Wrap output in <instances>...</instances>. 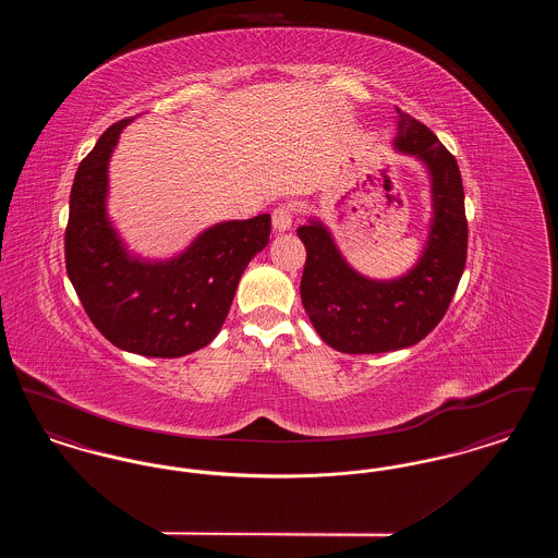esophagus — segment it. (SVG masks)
I'll use <instances>...</instances> for the list:
<instances>
[{"mask_svg": "<svg viewBox=\"0 0 558 558\" xmlns=\"http://www.w3.org/2000/svg\"><path fill=\"white\" fill-rule=\"evenodd\" d=\"M271 226L276 232H287L292 226V209L289 205H280L276 211L271 213Z\"/></svg>", "mask_w": 558, "mask_h": 558, "instance_id": "obj_1", "label": "esophagus"}]
</instances>
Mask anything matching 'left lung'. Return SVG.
Here are the masks:
<instances>
[{
    "label": "left lung",
    "mask_w": 558,
    "mask_h": 558,
    "mask_svg": "<svg viewBox=\"0 0 558 558\" xmlns=\"http://www.w3.org/2000/svg\"><path fill=\"white\" fill-rule=\"evenodd\" d=\"M393 148L418 160L430 184L425 246L405 274L389 280L360 274L319 217L296 230L307 248L303 307L319 339L341 353H385L423 341L448 312L466 264L469 228L458 162L435 133L399 108Z\"/></svg>",
    "instance_id": "left-lung-1"
}]
</instances>
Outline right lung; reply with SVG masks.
I'll return each instance as SVG.
<instances>
[{"mask_svg": "<svg viewBox=\"0 0 558 558\" xmlns=\"http://www.w3.org/2000/svg\"><path fill=\"white\" fill-rule=\"evenodd\" d=\"M132 121L110 125L81 160L64 234L66 271L112 345L146 357H182L221 330L244 267L269 242L271 217L219 221L169 259L132 253L108 215V162Z\"/></svg>", "mask_w": 558, "mask_h": 558, "instance_id": "1", "label": "right lung"}]
</instances>
